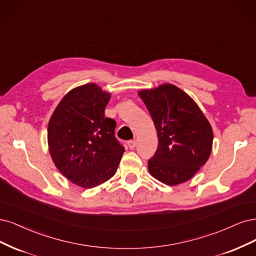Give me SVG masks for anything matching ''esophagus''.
Segmentation results:
<instances>
[{
	"mask_svg": "<svg viewBox=\"0 0 256 256\" xmlns=\"http://www.w3.org/2000/svg\"><path fill=\"white\" fill-rule=\"evenodd\" d=\"M128 146L130 149H135V146H137V142L136 140H130V142H128Z\"/></svg>",
	"mask_w": 256,
	"mask_h": 256,
	"instance_id": "esophagus-1",
	"label": "esophagus"
}]
</instances>
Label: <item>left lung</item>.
Returning <instances> with one entry per match:
<instances>
[{"label":"left lung","mask_w":256,"mask_h":256,"mask_svg":"<svg viewBox=\"0 0 256 256\" xmlns=\"http://www.w3.org/2000/svg\"><path fill=\"white\" fill-rule=\"evenodd\" d=\"M138 94L158 136V150L148 162L151 176L171 186L190 180L212 152L214 135L208 120L192 98L174 85L162 84Z\"/></svg>","instance_id":"8db88e82"}]
</instances>
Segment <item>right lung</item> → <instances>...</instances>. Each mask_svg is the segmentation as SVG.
I'll list each match as a JSON object with an SVG mask.
<instances>
[{
  "label": "right lung",
  "mask_w": 256,
  "mask_h": 256,
  "mask_svg": "<svg viewBox=\"0 0 256 256\" xmlns=\"http://www.w3.org/2000/svg\"><path fill=\"white\" fill-rule=\"evenodd\" d=\"M110 98V94L96 84L76 87L62 98L48 121L51 158L78 186L92 188L108 180L124 152L114 137L116 121L104 114Z\"/></svg>",
  "instance_id": "right-lung-1"
}]
</instances>
